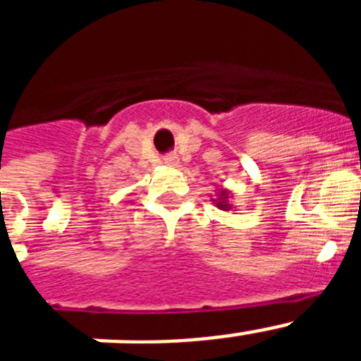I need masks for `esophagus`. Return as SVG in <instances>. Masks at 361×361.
<instances>
[{
	"mask_svg": "<svg viewBox=\"0 0 361 361\" xmlns=\"http://www.w3.org/2000/svg\"><path fill=\"white\" fill-rule=\"evenodd\" d=\"M164 164L166 166H177L178 164V157H177V155H166Z\"/></svg>",
	"mask_w": 361,
	"mask_h": 361,
	"instance_id": "1",
	"label": "esophagus"
}]
</instances>
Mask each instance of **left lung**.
<instances>
[{
	"label": "left lung",
	"mask_w": 361,
	"mask_h": 361,
	"mask_svg": "<svg viewBox=\"0 0 361 361\" xmlns=\"http://www.w3.org/2000/svg\"><path fill=\"white\" fill-rule=\"evenodd\" d=\"M231 191L228 188H219V193L215 195V199H212V202L215 204L216 208L222 209V212H231L233 204H229V199H231Z\"/></svg>",
	"instance_id": "1"
}]
</instances>
